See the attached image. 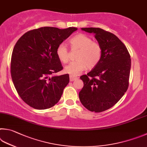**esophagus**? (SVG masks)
I'll return each instance as SVG.
<instances>
[{"label": "esophagus", "mask_w": 147, "mask_h": 147, "mask_svg": "<svg viewBox=\"0 0 147 147\" xmlns=\"http://www.w3.org/2000/svg\"><path fill=\"white\" fill-rule=\"evenodd\" d=\"M77 79H78V78H77V77L73 76H69V80H70V81H75V80H76Z\"/></svg>", "instance_id": "1"}]
</instances>
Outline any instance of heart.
<instances>
[{
	"label": "heart",
	"instance_id": "heart-1",
	"mask_svg": "<svg viewBox=\"0 0 147 147\" xmlns=\"http://www.w3.org/2000/svg\"><path fill=\"white\" fill-rule=\"evenodd\" d=\"M69 43L72 48L79 49L76 57L78 60L71 62L65 67V71L70 76H78L87 67L90 69L93 68L101 61L102 55V46L97 41L92 40L90 36L79 33L69 39ZM56 54L62 63H68L69 52L64 44L61 43L57 46Z\"/></svg>",
	"mask_w": 147,
	"mask_h": 147
}]
</instances>
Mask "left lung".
Instances as JSON below:
<instances>
[{
	"label": "left lung",
	"mask_w": 147,
	"mask_h": 147,
	"mask_svg": "<svg viewBox=\"0 0 147 147\" xmlns=\"http://www.w3.org/2000/svg\"><path fill=\"white\" fill-rule=\"evenodd\" d=\"M94 33L101 45V61L80 77L84 86L79 94L82 105L91 112H101L119 101L129 84L131 59L127 47L117 36L99 28H83Z\"/></svg>",
	"instance_id": "1"
}]
</instances>
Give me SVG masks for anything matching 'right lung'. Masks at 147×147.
Masks as SVG:
<instances>
[{
	"mask_svg": "<svg viewBox=\"0 0 147 147\" xmlns=\"http://www.w3.org/2000/svg\"><path fill=\"white\" fill-rule=\"evenodd\" d=\"M77 30L42 27L25 33L15 44L11 59L12 81L30 107L45 110L60 100L69 79L68 74L53 76L63 69L56 50Z\"/></svg>",
	"mask_w": 147,
	"mask_h": 147,
	"instance_id": "1",
	"label": "right lung"
}]
</instances>
